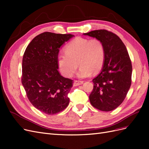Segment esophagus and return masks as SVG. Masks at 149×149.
<instances>
[{
  "instance_id": "obj_1",
  "label": "esophagus",
  "mask_w": 149,
  "mask_h": 149,
  "mask_svg": "<svg viewBox=\"0 0 149 149\" xmlns=\"http://www.w3.org/2000/svg\"><path fill=\"white\" fill-rule=\"evenodd\" d=\"M83 83V81H78V80H74V83H73V85L74 86H79V85H81Z\"/></svg>"
}]
</instances>
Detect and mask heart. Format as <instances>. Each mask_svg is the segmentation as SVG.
Wrapping results in <instances>:
<instances>
[{
    "label": "heart",
    "mask_w": 149,
    "mask_h": 149,
    "mask_svg": "<svg viewBox=\"0 0 149 149\" xmlns=\"http://www.w3.org/2000/svg\"><path fill=\"white\" fill-rule=\"evenodd\" d=\"M106 58L104 45L101 40L76 38L65 47V53L58 55L57 63L62 74L71 77L80 66L79 78H86L92 72L97 73L104 66Z\"/></svg>",
    "instance_id": "1"
}]
</instances>
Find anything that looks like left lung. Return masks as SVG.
I'll return each mask as SVG.
<instances>
[{"mask_svg": "<svg viewBox=\"0 0 149 149\" xmlns=\"http://www.w3.org/2000/svg\"><path fill=\"white\" fill-rule=\"evenodd\" d=\"M84 35L101 40L106 49L102 70L93 79L90 102L100 111H112L124 101L132 83V67L127 48L118 35L107 30H96Z\"/></svg>", "mask_w": 149, "mask_h": 149, "instance_id": "left-lung-1", "label": "left lung"}]
</instances>
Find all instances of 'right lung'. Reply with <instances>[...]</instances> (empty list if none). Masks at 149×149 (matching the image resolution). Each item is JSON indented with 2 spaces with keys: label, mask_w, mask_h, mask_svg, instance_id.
<instances>
[{
  "label": "right lung",
  "mask_w": 149,
  "mask_h": 149,
  "mask_svg": "<svg viewBox=\"0 0 149 149\" xmlns=\"http://www.w3.org/2000/svg\"><path fill=\"white\" fill-rule=\"evenodd\" d=\"M73 37L46 31L36 36L24 52L22 84L31 104L47 114L58 113L69 104L73 81L60 74L57 58L60 47Z\"/></svg>",
  "instance_id": "add662e5"
}]
</instances>
